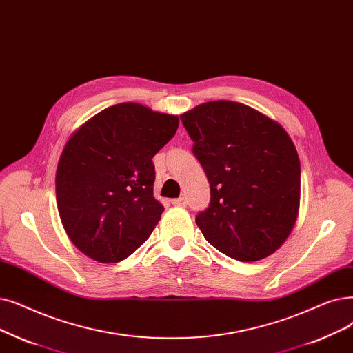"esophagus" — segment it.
<instances>
[{
  "mask_svg": "<svg viewBox=\"0 0 353 353\" xmlns=\"http://www.w3.org/2000/svg\"><path fill=\"white\" fill-rule=\"evenodd\" d=\"M172 205H174V206H186V199H185V197H177V199H173V201H172Z\"/></svg>",
  "mask_w": 353,
  "mask_h": 353,
  "instance_id": "1",
  "label": "esophagus"
}]
</instances>
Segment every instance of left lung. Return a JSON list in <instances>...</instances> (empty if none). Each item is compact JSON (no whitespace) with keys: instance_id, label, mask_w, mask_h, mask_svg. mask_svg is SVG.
I'll return each mask as SVG.
<instances>
[{"instance_id":"8db88e82","label":"left lung","mask_w":353,"mask_h":353,"mask_svg":"<svg viewBox=\"0 0 353 353\" xmlns=\"http://www.w3.org/2000/svg\"><path fill=\"white\" fill-rule=\"evenodd\" d=\"M210 185L196 216L206 241L242 263L277 251L300 208V159L277 121L232 101H212L180 115Z\"/></svg>"}]
</instances>
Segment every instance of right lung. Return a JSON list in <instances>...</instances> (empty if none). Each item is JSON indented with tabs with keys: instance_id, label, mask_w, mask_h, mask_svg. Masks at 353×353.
Instances as JSON below:
<instances>
[{
	"instance_id": "right-lung-1",
	"label": "right lung",
	"mask_w": 353,
	"mask_h": 353,
	"mask_svg": "<svg viewBox=\"0 0 353 353\" xmlns=\"http://www.w3.org/2000/svg\"><path fill=\"white\" fill-rule=\"evenodd\" d=\"M177 127V115L124 102L70 135L56 170V201L76 248L98 263H119L150 238L164 210L152 194V157Z\"/></svg>"
}]
</instances>
